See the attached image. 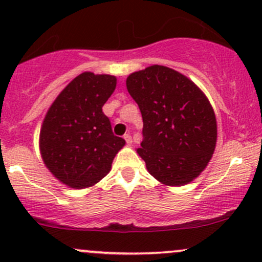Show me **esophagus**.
Returning a JSON list of instances; mask_svg holds the SVG:
<instances>
[{"instance_id":"obj_1","label":"esophagus","mask_w":262,"mask_h":262,"mask_svg":"<svg viewBox=\"0 0 262 262\" xmlns=\"http://www.w3.org/2000/svg\"><path fill=\"white\" fill-rule=\"evenodd\" d=\"M124 139H125V143H127L128 145H132V143H133V140H132L130 135L125 134V135H124Z\"/></svg>"}]
</instances>
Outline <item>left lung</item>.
Instances as JSON below:
<instances>
[{
  "instance_id": "1",
  "label": "left lung",
  "mask_w": 262,
  "mask_h": 262,
  "mask_svg": "<svg viewBox=\"0 0 262 262\" xmlns=\"http://www.w3.org/2000/svg\"><path fill=\"white\" fill-rule=\"evenodd\" d=\"M127 89L143 117L137 152L150 175L165 186L193 181L217 144V119L207 96L185 75L162 65L130 74Z\"/></svg>"
}]
</instances>
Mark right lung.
I'll list each match as a JSON object with an SVG mask.
<instances>
[{"instance_id": "1", "label": "right lung", "mask_w": 262, "mask_h": 262, "mask_svg": "<svg viewBox=\"0 0 262 262\" xmlns=\"http://www.w3.org/2000/svg\"><path fill=\"white\" fill-rule=\"evenodd\" d=\"M117 86L113 75L80 74L59 93L44 117L39 149L54 177L71 188L100 182L125 145L102 112Z\"/></svg>"}]
</instances>
